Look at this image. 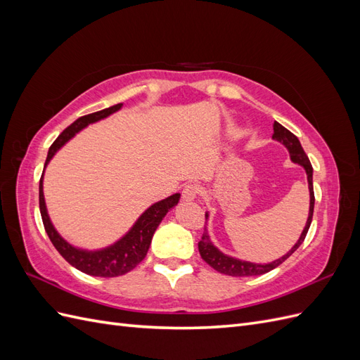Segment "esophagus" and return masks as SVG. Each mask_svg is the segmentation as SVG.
Listing matches in <instances>:
<instances>
[{"label":"esophagus","mask_w":360,"mask_h":360,"mask_svg":"<svg viewBox=\"0 0 360 360\" xmlns=\"http://www.w3.org/2000/svg\"><path fill=\"white\" fill-rule=\"evenodd\" d=\"M198 193H200V186H198V184L191 183V184H186V186L183 188L181 197H183L184 201H193L195 198L198 197Z\"/></svg>","instance_id":"obj_1"}]
</instances>
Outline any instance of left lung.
Masks as SVG:
<instances>
[{"label":"left lung","instance_id":"8db88e82","mask_svg":"<svg viewBox=\"0 0 360 360\" xmlns=\"http://www.w3.org/2000/svg\"><path fill=\"white\" fill-rule=\"evenodd\" d=\"M271 138L284 144L287 147V150L290 151L291 160L294 163H299V165H302L304 168V171H307L308 186H309V216H308L307 225H304L297 243L294 245L284 257L271 261V263H269V264L249 263V261H242V259H237V258H233V257H228V255L222 254L221 250L212 243L207 231H204L201 240L198 242L200 255L207 264L212 266L214 270L219 271V274H224V275H228V276H258V275H264V274H267V271L274 270L279 264L284 263V261L294 252V250H296L303 243L304 237H307V234H308V230H309L311 222H312L314 202H315L314 186H312V165H311V162H309L307 153H304V150L302 148L300 141L297 139V136L291 134L288 129H285L278 122H275V124H274V135H271ZM207 217H209V214L205 213V219H207Z\"/></svg>","mask_w":360,"mask_h":360}]
</instances>
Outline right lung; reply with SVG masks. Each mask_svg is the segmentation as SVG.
I'll return each mask as SVG.
<instances>
[{
	"mask_svg": "<svg viewBox=\"0 0 360 360\" xmlns=\"http://www.w3.org/2000/svg\"><path fill=\"white\" fill-rule=\"evenodd\" d=\"M122 106H123L122 103H117L114 106L106 108V110L79 117L68 129H64L61 135L53 141V144L49 147L45 167L48 165V162L52 159V156L57 153V150H60V147L66 144L75 134H78L81 129L89 126L90 123L99 122V120L111 115L112 112L118 111ZM179 200H180V193H174L171 197L148 207V209L139 216V219L135 222V225L130 228V231L114 245L101 250H82L69 245L56 231V228H53V225L51 224V219L46 212L45 197H43V174L39 184L40 214H41L43 226H45L52 245L56 246V249L61 254V257L66 259L70 266L84 271L86 275L101 276V278H114L134 270L141 261L146 258L156 228L159 226L163 217H165V214L179 202Z\"/></svg>",
	"mask_w": 360,
	"mask_h": 360,
	"instance_id": "right-lung-1",
	"label": "right lung"
}]
</instances>
